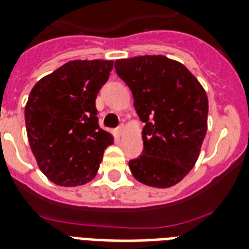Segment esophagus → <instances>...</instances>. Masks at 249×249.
I'll use <instances>...</instances> for the list:
<instances>
[{
  "instance_id": "34e87169",
  "label": "esophagus",
  "mask_w": 249,
  "mask_h": 249,
  "mask_svg": "<svg viewBox=\"0 0 249 249\" xmlns=\"http://www.w3.org/2000/svg\"><path fill=\"white\" fill-rule=\"evenodd\" d=\"M124 130H125V125L124 124L119 125V126H117V129H116L117 136H123V134H124Z\"/></svg>"
}]
</instances>
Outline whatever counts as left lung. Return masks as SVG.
<instances>
[{
	"label": "left lung",
	"instance_id": "1",
	"mask_svg": "<svg viewBox=\"0 0 249 249\" xmlns=\"http://www.w3.org/2000/svg\"><path fill=\"white\" fill-rule=\"evenodd\" d=\"M117 76L129 86L143 121V151L129 161L143 185L165 189L193 169L205 133L208 98L196 77L164 55L134 56L115 62Z\"/></svg>",
	"mask_w": 249,
	"mask_h": 249
}]
</instances>
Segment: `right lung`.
Wrapping results in <instances>:
<instances>
[{"instance_id": "1", "label": "right lung", "mask_w": 249, "mask_h": 249, "mask_svg": "<svg viewBox=\"0 0 249 249\" xmlns=\"http://www.w3.org/2000/svg\"><path fill=\"white\" fill-rule=\"evenodd\" d=\"M113 60H71L33 86L25 105L28 142L41 172L55 185H85L113 137L99 128L95 98Z\"/></svg>"}]
</instances>
